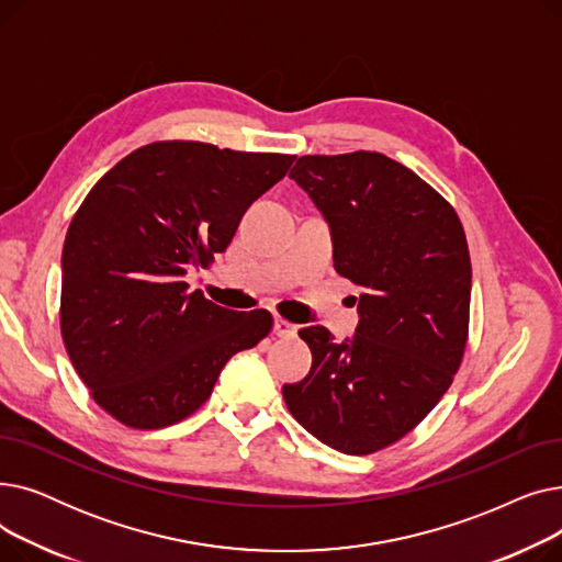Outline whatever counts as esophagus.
Instances as JSON below:
<instances>
[{
  "label": "esophagus",
  "instance_id": "1",
  "mask_svg": "<svg viewBox=\"0 0 562 562\" xmlns=\"http://www.w3.org/2000/svg\"><path fill=\"white\" fill-rule=\"evenodd\" d=\"M273 333L278 337H282V339H289V337H296V326H293V323H289L286 318H276Z\"/></svg>",
  "mask_w": 562,
  "mask_h": 562
}]
</instances>
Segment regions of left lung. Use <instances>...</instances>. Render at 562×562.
<instances>
[{
  "instance_id": "left-lung-1",
  "label": "left lung",
  "mask_w": 562,
  "mask_h": 562,
  "mask_svg": "<svg viewBox=\"0 0 562 562\" xmlns=\"http://www.w3.org/2000/svg\"><path fill=\"white\" fill-rule=\"evenodd\" d=\"M326 216L335 271L362 289L360 323L335 344L299 335L312 369L282 396L307 432L348 456L387 449L451 387L469 337L471 261L453 206L380 153L305 155L291 170Z\"/></svg>"
}]
</instances>
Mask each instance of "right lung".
Wrapping results in <instances>:
<instances>
[{"label": "right lung", "instance_id": "1", "mask_svg": "<svg viewBox=\"0 0 562 562\" xmlns=\"http://www.w3.org/2000/svg\"><path fill=\"white\" fill-rule=\"evenodd\" d=\"M293 159L155 140L88 191L66 234L58 314L75 371L115 422L155 430L191 417L234 352L273 330L271 312L218 307L184 276L225 252Z\"/></svg>", "mask_w": 562, "mask_h": 562}]
</instances>
